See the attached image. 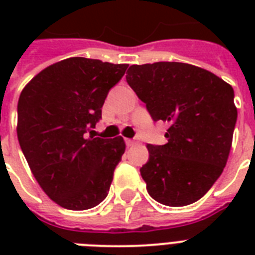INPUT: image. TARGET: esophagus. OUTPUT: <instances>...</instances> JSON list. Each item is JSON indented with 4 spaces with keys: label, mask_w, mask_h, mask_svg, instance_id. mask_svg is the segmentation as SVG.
Returning a JSON list of instances; mask_svg holds the SVG:
<instances>
[{
    "label": "esophagus",
    "mask_w": 255,
    "mask_h": 255,
    "mask_svg": "<svg viewBox=\"0 0 255 255\" xmlns=\"http://www.w3.org/2000/svg\"><path fill=\"white\" fill-rule=\"evenodd\" d=\"M126 144H127L128 147H131V145H133V144H135V140H132V139H126Z\"/></svg>",
    "instance_id": "1"
}]
</instances>
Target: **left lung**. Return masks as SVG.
I'll list each match as a JSON object with an SVG mask.
<instances>
[{
	"mask_svg": "<svg viewBox=\"0 0 255 255\" xmlns=\"http://www.w3.org/2000/svg\"><path fill=\"white\" fill-rule=\"evenodd\" d=\"M127 83L153 122L168 124L164 145L148 144L140 168L149 196L168 206L193 204L221 176L237 122L233 87L180 62L132 65Z\"/></svg>",
	"mask_w": 255,
	"mask_h": 255,
	"instance_id": "8db88e82",
	"label": "left lung"
}]
</instances>
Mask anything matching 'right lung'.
Segmentation results:
<instances>
[{"instance_id":"add662e5","label":"right lung","mask_w":255,"mask_h":255,"mask_svg":"<svg viewBox=\"0 0 255 255\" xmlns=\"http://www.w3.org/2000/svg\"><path fill=\"white\" fill-rule=\"evenodd\" d=\"M128 65L75 57L46 67L22 90L17 135L34 177L62 208L86 210L107 197L126 143L94 137L102 107Z\"/></svg>"}]
</instances>
